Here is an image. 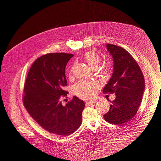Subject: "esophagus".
I'll use <instances>...</instances> for the list:
<instances>
[{"label":"esophagus","instance_id":"1","mask_svg":"<svg viewBox=\"0 0 161 161\" xmlns=\"http://www.w3.org/2000/svg\"><path fill=\"white\" fill-rule=\"evenodd\" d=\"M96 103V101H94V100H87L85 102V104H86L87 105H90L91 104H94Z\"/></svg>","mask_w":161,"mask_h":161}]
</instances>
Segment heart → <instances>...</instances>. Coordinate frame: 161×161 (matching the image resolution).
Wrapping results in <instances>:
<instances>
[{"label": "heart", "mask_w": 161, "mask_h": 161, "mask_svg": "<svg viewBox=\"0 0 161 161\" xmlns=\"http://www.w3.org/2000/svg\"><path fill=\"white\" fill-rule=\"evenodd\" d=\"M84 59L89 66L93 70L98 69L100 66L102 59L97 53L94 51H89L85 53ZM105 75L108 74V69H104L102 70ZM94 85L92 83L85 81H80L73 87L74 93L80 98H91L94 94Z\"/></svg>", "instance_id": "obj_1"}]
</instances>
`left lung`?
Wrapping results in <instances>:
<instances>
[{
  "instance_id": "8db88e82",
  "label": "left lung",
  "mask_w": 161,
  "mask_h": 161,
  "mask_svg": "<svg viewBox=\"0 0 161 161\" xmlns=\"http://www.w3.org/2000/svg\"><path fill=\"white\" fill-rule=\"evenodd\" d=\"M106 47L114 65L112 76L103 92L114 93L116 98L110 102V109L103 118L110 124L123 125L137 113L145 89L144 78L140 67L126 50L112 44H107Z\"/></svg>"
}]
</instances>
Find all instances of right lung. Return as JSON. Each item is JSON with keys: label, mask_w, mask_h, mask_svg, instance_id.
I'll return each mask as SVG.
<instances>
[{"label": "right lung", "mask_w": 161, "mask_h": 161, "mask_svg": "<svg viewBox=\"0 0 161 161\" xmlns=\"http://www.w3.org/2000/svg\"><path fill=\"white\" fill-rule=\"evenodd\" d=\"M74 56L66 53H50L37 59L25 83L23 104L30 115L43 129L61 136L76 131L81 124L85 102L76 96L63 105L61 96L69 93L65 68Z\"/></svg>", "instance_id": "1"}]
</instances>
